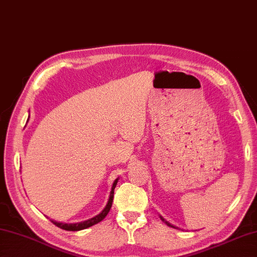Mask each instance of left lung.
<instances>
[{
    "label": "left lung",
    "instance_id": "left-lung-1",
    "mask_svg": "<svg viewBox=\"0 0 257 257\" xmlns=\"http://www.w3.org/2000/svg\"><path fill=\"white\" fill-rule=\"evenodd\" d=\"M160 218L162 219V221H164V222L166 223V225H167V226H170V227H172V228H177V227H175V226H173V225H171V223H170L169 221H166V220H165V219H164V218H163L162 216H160Z\"/></svg>",
    "mask_w": 257,
    "mask_h": 257
}]
</instances>
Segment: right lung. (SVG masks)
Returning a JSON list of instances; mask_svg holds the SVG:
<instances>
[{"instance_id": "add662e5", "label": "right lung", "mask_w": 257, "mask_h": 257, "mask_svg": "<svg viewBox=\"0 0 257 257\" xmlns=\"http://www.w3.org/2000/svg\"><path fill=\"white\" fill-rule=\"evenodd\" d=\"M118 181H119V177H118V179H115L114 182H113L112 188H111V191H110L108 203H106V206L104 207V209L102 210V211L99 214H96L95 217H93L91 219H87V220H84V221H81V222H75V223H65V222H59V221H55V220H50V221L53 222L55 226L62 228V229H64V230H69V231H78V230H82V229H86V228L91 227L93 225H95V223L102 221L105 218L106 214L109 213L111 206H112L114 188H115L116 183H118Z\"/></svg>"}]
</instances>
